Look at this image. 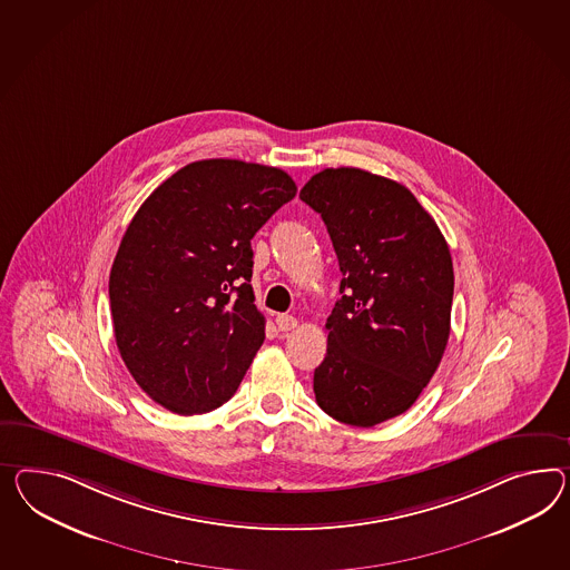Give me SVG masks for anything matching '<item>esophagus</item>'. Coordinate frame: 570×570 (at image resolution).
<instances>
[{
	"instance_id": "1",
	"label": "esophagus",
	"mask_w": 570,
	"mask_h": 570,
	"mask_svg": "<svg viewBox=\"0 0 570 570\" xmlns=\"http://www.w3.org/2000/svg\"><path fill=\"white\" fill-rule=\"evenodd\" d=\"M275 322H277L278 331H283V333L293 331V328L297 326V321H295L293 316H289V314H278L277 318H275Z\"/></svg>"
}]
</instances>
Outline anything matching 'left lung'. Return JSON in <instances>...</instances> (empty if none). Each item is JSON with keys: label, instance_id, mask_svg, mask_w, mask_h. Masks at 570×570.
Returning <instances> with one entry per match:
<instances>
[{"label": "left lung", "instance_id": "obj_1", "mask_svg": "<svg viewBox=\"0 0 570 570\" xmlns=\"http://www.w3.org/2000/svg\"><path fill=\"white\" fill-rule=\"evenodd\" d=\"M299 198L321 213L343 273L316 403L336 422L372 428L405 413L444 355L451 249L405 186L364 169H324Z\"/></svg>", "mask_w": 570, "mask_h": 570}]
</instances>
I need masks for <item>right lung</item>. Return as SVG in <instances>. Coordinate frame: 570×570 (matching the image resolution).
<instances>
[{
    "mask_svg": "<svg viewBox=\"0 0 570 570\" xmlns=\"http://www.w3.org/2000/svg\"><path fill=\"white\" fill-rule=\"evenodd\" d=\"M277 167H181L134 215L109 275L117 350L145 393L179 415L234 396L264 341L252 237L295 196Z\"/></svg>",
    "mask_w": 570,
    "mask_h": 570,
    "instance_id": "1",
    "label": "right lung"
}]
</instances>
